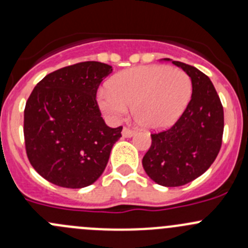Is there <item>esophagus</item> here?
<instances>
[{"label":"esophagus","instance_id":"1","mask_svg":"<svg viewBox=\"0 0 248 248\" xmlns=\"http://www.w3.org/2000/svg\"><path fill=\"white\" fill-rule=\"evenodd\" d=\"M133 134L134 131L129 127H124V129H122V136L126 137V138H131V137H133Z\"/></svg>","mask_w":248,"mask_h":248}]
</instances>
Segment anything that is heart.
Returning a JSON list of instances; mask_svg holds the SVG:
<instances>
[{
  "label": "heart",
  "mask_w": 248,
  "mask_h": 248,
  "mask_svg": "<svg viewBox=\"0 0 248 248\" xmlns=\"http://www.w3.org/2000/svg\"><path fill=\"white\" fill-rule=\"evenodd\" d=\"M192 94L191 78L184 71L162 64L126 69L110 79L108 90L98 94L102 111L119 120L132 106L134 120L147 129L174 124Z\"/></svg>",
  "instance_id": "1"
}]
</instances>
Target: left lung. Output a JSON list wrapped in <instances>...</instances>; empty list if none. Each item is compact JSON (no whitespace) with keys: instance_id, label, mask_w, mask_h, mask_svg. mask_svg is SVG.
Masks as SVG:
<instances>
[{"instance_id":"left-lung-1","label":"left lung","mask_w":248,"mask_h":248,"mask_svg":"<svg viewBox=\"0 0 248 248\" xmlns=\"http://www.w3.org/2000/svg\"><path fill=\"white\" fill-rule=\"evenodd\" d=\"M172 63L191 78V101L170 128L151 134L142 157L150 179L166 187L182 186L204 174L221 150L224 128L223 107L209 77L184 62Z\"/></svg>"}]
</instances>
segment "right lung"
<instances>
[{"instance_id": "right-lung-1", "label": "right lung", "mask_w": 248, "mask_h": 248, "mask_svg": "<svg viewBox=\"0 0 248 248\" xmlns=\"http://www.w3.org/2000/svg\"><path fill=\"white\" fill-rule=\"evenodd\" d=\"M112 72L109 64L86 61L44 77L26 102L25 147L34 170L51 184L82 188L93 184L121 137L101 116L97 90Z\"/></svg>"}]
</instances>
